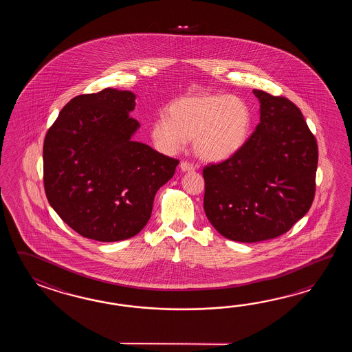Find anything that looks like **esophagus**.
<instances>
[{
  "mask_svg": "<svg viewBox=\"0 0 352 352\" xmlns=\"http://www.w3.org/2000/svg\"><path fill=\"white\" fill-rule=\"evenodd\" d=\"M179 168H181V171H184V173L195 171V166L192 165V164H190V162H187V161H181Z\"/></svg>",
  "mask_w": 352,
  "mask_h": 352,
  "instance_id": "obj_1",
  "label": "esophagus"
}]
</instances>
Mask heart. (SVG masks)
Wrapping results in <instances>:
<instances>
[{
	"label": "heart",
	"mask_w": 352,
	"mask_h": 352,
	"mask_svg": "<svg viewBox=\"0 0 352 352\" xmlns=\"http://www.w3.org/2000/svg\"><path fill=\"white\" fill-rule=\"evenodd\" d=\"M252 111L243 98L230 94H199L173 100L167 117L151 123V137L166 153L179 151L192 140L197 157L219 162L232 157L247 142Z\"/></svg>",
	"instance_id": "heart-1"
}]
</instances>
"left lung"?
<instances>
[{"instance_id":"left-lung-1","label":"left lung","mask_w":352,"mask_h":352,"mask_svg":"<svg viewBox=\"0 0 352 352\" xmlns=\"http://www.w3.org/2000/svg\"><path fill=\"white\" fill-rule=\"evenodd\" d=\"M261 123L232 157L204 167V210L226 239L255 243L288 232L314 202L318 147L298 107L254 89Z\"/></svg>"}]
</instances>
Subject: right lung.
Instances as JSON below:
<instances>
[{
  "mask_svg": "<svg viewBox=\"0 0 352 352\" xmlns=\"http://www.w3.org/2000/svg\"><path fill=\"white\" fill-rule=\"evenodd\" d=\"M135 96L107 88L73 98L44 141V187L61 220L84 238L129 239L150 220L179 160L131 137Z\"/></svg>",
  "mask_w": 352,
  "mask_h": 352,
  "instance_id": "1",
  "label": "right lung"
}]
</instances>
